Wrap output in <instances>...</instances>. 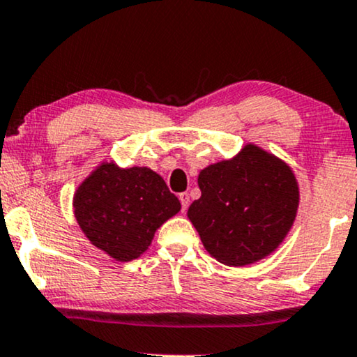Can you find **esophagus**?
<instances>
[{
    "label": "esophagus",
    "instance_id": "1",
    "mask_svg": "<svg viewBox=\"0 0 357 357\" xmlns=\"http://www.w3.org/2000/svg\"><path fill=\"white\" fill-rule=\"evenodd\" d=\"M178 200H180V204H182V210L185 212V210L188 208V204H190V197H188V193L187 192L178 193Z\"/></svg>",
    "mask_w": 357,
    "mask_h": 357
}]
</instances>
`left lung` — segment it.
<instances>
[{
  "label": "left lung",
  "mask_w": 357,
  "mask_h": 357,
  "mask_svg": "<svg viewBox=\"0 0 357 357\" xmlns=\"http://www.w3.org/2000/svg\"><path fill=\"white\" fill-rule=\"evenodd\" d=\"M202 197L187 217L205 250L227 266H246L275 252L291 230L300 187L291 167L255 144L200 170Z\"/></svg>",
  "instance_id": "obj_1"
}]
</instances>
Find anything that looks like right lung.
<instances>
[{"instance_id": "1", "label": "right lung", "mask_w": 357, "mask_h": 357, "mask_svg": "<svg viewBox=\"0 0 357 357\" xmlns=\"http://www.w3.org/2000/svg\"><path fill=\"white\" fill-rule=\"evenodd\" d=\"M73 206L87 240L116 261H132L147 252L158 228L182 208L157 172L121 169L112 160L82 180Z\"/></svg>"}]
</instances>
